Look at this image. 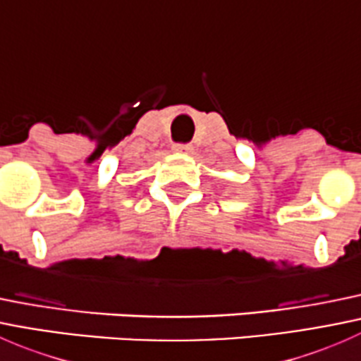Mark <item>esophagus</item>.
<instances>
[{
    "instance_id": "esophagus-1",
    "label": "esophagus",
    "mask_w": 361,
    "mask_h": 361,
    "mask_svg": "<svg viewBox=\"0 0 361 361\" xmlns=\"http://www.w3.org/2000/svg\"><path fill=\"white\" fill-rule=\"evenodd\" d=\"M173 150L176 152V154H190V152H192V145L178 143V145H174Z\"/></svg>"
}]
</instances>
